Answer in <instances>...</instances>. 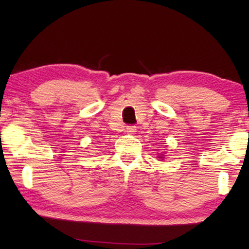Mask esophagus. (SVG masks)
I'll return each instance as SVG.
<instances>
[{"mask_svg": "<svg viewBox=\"0 0 249 249\" xmlns=\"http://www.w3.org/2000/svg\"><path fill=\"white\" fill-rule=\"evenodd\" d=\"M126 132H127L128 134H134L135 132H136V126H134V125L126 126Z\"/></svg>", "mask_w": 249, "mask_h": 249, "instance_id": "34e87169", "label": "esophagus"}]
</instances>
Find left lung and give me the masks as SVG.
<instances>
[{"mask_svg":"<svg viewBox=\"0 0 249 249\" xmlns=\"http://www.w3.org/2000/svg\"><path fill=\"white\" fill-rule=\"evenodd\" d=\"M159 158H162V157H161V156H160V157H159Z\"/></svg>","mask_w":249,"mask_h":249,"instance_id":"left-lung-1","label":"left lung"}]
</instances>
